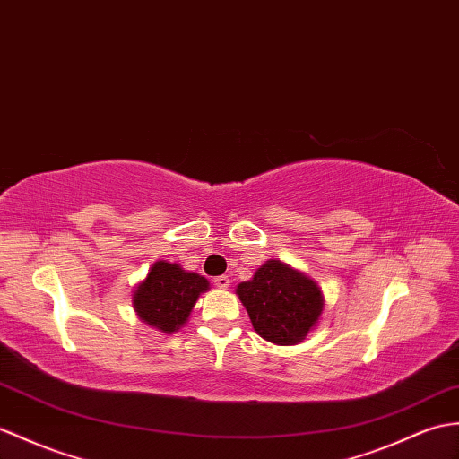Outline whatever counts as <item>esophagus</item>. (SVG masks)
I'll list each match as a JSON object with an SVG mask.
<instances>
[{
  "label": "esophagus",
  "instance_id": "esophagus-1",
  "mask_svg": "<svg viewBox=\"0 0 459 459\" xmlns=\"http://www.w3.org/2000/svg\"><path fill=\"white\" fill-rule=\"evenodd\" d=\"M212 283L221 287V290H227V287L230 285V280H229V275H217V278L212 280Z\"/></svg>",
  "mask_w": 459,
  "mask_h": 459
}]
</instances>
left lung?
<instances>
[{"instance_id":"left-lung-1","label":"left lung","mask_w":459,"mask_h":459,"mask_svg":"<svg viewBox=\"0 0 459 459\" xmlns=\"http://www.w3.org/2000/svg\"><path fill=\"white\" fill-rule=\"evenodd\" d=\"M255 333L273 344H297L323 313V293L313 280L280 260H268L237 290Z\"/></svg>"}]
</instances>
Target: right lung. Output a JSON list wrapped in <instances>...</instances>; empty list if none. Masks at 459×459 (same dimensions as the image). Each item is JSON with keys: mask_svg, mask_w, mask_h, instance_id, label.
Listing matches in <instances>:
<instances>
[{"mask_svg": "<svg viewBox=\"0 0 459 459\" xmlns=\"http://www.w3.org/2000/svg\"><path fill=\"white\" fill-rule=\"evenodd\" d=\"M209 290V281L199 273H189L176 264L156 262L148 278L136 287L133 307L146 325L162 333H174L187 321L199 293Z\"/></svg>", "mask_w": 459, "mask_h": 459, "instance_id": "obj_1", "label": "right lung"}]
</instances>
